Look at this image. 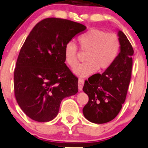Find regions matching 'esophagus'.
Returning a JSON list of instances; mask_svg holds the SVG:
<instances>
[{
  "instance_id": "34e87169",
  "label": "esophagus",
  "mask_w": 148,
  "mask_h": 148,
  "mask_svg": "<svg viewBox=\"0 0 148 148\" xmlns=\"http://www.w3.org/2000/svg\"><path fill=\"white\" fill-rule=\"evenodd\" d=\"M78 90L80 91H82V89H83V87L84 85V80L83 79H78Z\"/></svg>"
}]
</instances>
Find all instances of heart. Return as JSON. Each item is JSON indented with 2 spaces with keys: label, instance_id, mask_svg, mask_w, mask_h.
<instances>
[{
  "label": "heart",
  "instance_id": "obj_1",
  "mask_svg": "<svg viewBox=\"0 0 148 148\" xmlns=\"http://www.w3.org/2000/svg\"><path fill=\"white\" fill-rule=\"evenodd\" d=\"M80 49L87 52L85 63L73 69L74 74L80 78L91 75L96 70H106L113 64L120 50L119 37L115 33H107L100 29H91L78 37ZM64 59L70 67L78 62V48L72 41L68 42L64 48Z\"/></svg>",
  "mask_w": 148,
  "mask_h": 148
}]
</instances>
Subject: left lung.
Returning <instances> with one entry per match:
<instances>
[{
	"mask_svg": "<svg viewBox=\"0 0 148 148\" xmlns=\"http://www.w3.org/2000/svg\"><path fill=\"white\" fill-rule=\"evenodd\" d=\"M117 35L120 50L113 64L98 78L90 77L83 90L89 97L83 109L87 120L95 124H104L118 115L124 103L130 81L133 48L121 31Z\"/></svg>",
	"mask_w": 148,
	"mask_h": 148,
	"instance_id": "8db88e82",
	"label": "left lung"
}]
</instances>
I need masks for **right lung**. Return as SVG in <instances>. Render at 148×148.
I'll return each mask as SVG.
<instances>
[{
	"label": "right lung",
	"instance_id": "add662e5",
	"mask_svg": "<svg viewBox=\"0 0 148 148\" xmlns=\"http://www.w3.org/2000/svg\"><path fill=\"white\" fill-rule=\"evenodd\" d=\"M86 29L78 22L48 18L26 39L14 70V92L18 105L33 120H52L63 99L77 93L78 79L65 65L64 48Z\"/></svg>",
	"mask_w": 148,
	"mask_h": 148
}]
</instances>
